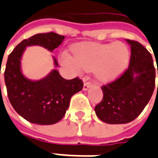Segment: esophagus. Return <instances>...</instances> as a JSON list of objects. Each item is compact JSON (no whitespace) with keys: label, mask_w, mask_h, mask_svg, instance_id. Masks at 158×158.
I'll use <instances>...</instances> for the list:
<instances>
[{"label":"esophagus","mask_w":158,"mask_h":158,"mask_svg":"<svg viewBox=\"0 0 158 158\" xmlns=\"http://www.w3.org/2000/svg\"><path fill=\"white\" fill-rule=\"evenodd\" d=\"M92 85V83L90 82V81H86V80H85L84 81V86H83V89L85 91H86V90L89 88L90 86Z\"/></svg>","instance_id":"1"}]
</instances>
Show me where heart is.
I'll return each mask as SVG.
<instances>
[{
	"mask_svg": "<svg viewBox=\"0 0 158 158\" xmlns=\"http://www.w3.org/2000/svg\"><path fill=\"white\" fill-rule=\"evenodd\" d=\"M73 52L75 59L64 53L63 60L87 72L95 71L97 78L102 82L116 79L127 68L130 59L128 47L118 42L106 44L80 43L73 47Z\"/></svg>",
	"mask_w": 158,
	"mask_h": 158,
	"instance_id": "obj_1",
	"label": "heart"
}]
</instances>
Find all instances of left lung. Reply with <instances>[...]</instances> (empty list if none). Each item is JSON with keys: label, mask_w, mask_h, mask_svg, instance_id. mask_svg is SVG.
I'll list each match as a JSON object with an SVG mask.
<instances>
[{"label": "left lung", "mask_w": 158, "mask_h": 158, "mask_svg": "<svg viewBox=\"0 0 158 158\" xmlns=\"http://www.w3.org/2000/svg\"><path fill=\"white\" fill-rule=\"evenodd\" d=\"M127 42L131 46L128 68L115 80L101 86L103 99L94 108L98 118L109 124L134 121L155 89L156 70L151 54L139 42L129 39Z\"/></svg>", "instance_id": "obj_1"}]
</instances>
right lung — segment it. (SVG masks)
Here are the masks:
<instances>
[{
    "mask_svg": "<svg viewBox=\"0 0 158 158\" xmlns=\"http://www.w3.org/2000/svg\"><path fill=\"white\" fill-rule=\"evenodd\" d=\"M64 38L54 32L36 34L23 40L8 57L4 79L8 100L17 114L31 123L51 125L59 122L65 114L72 96L83 88L79 78L64 79L57 70L37 81L26 79L21 72L25 47L40 45L52 52ZM54 64L58 65L55 57Z\"/></svg>",
    "mask_w": 158,
    "mask_h": 158,
    "instance_id": "add662e5",
    "label": "right lung"
}]
</instances>
